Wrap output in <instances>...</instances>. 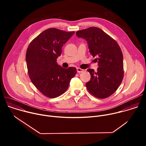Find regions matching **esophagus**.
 <instances>
[{"instance_id":"obj_1","label":"esophagus","mask_w":146,"mask_h":146,"mask_svg":"<svg viewBox=\"0 0 146 146\" xmlns=\"http://www.w3.org/2000/svg\"><path fill=\"white\" fill-rule=\"evenodd\" d=\"M83 71H84V70H83V69H80V68H77V72L78 73H81V72H82Z\"/></svg>"}]
</instances>
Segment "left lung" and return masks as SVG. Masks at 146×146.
Segmentation results:
<instances>
[{
  "mask_svg": "<svg viewBox=\"0 0 146 146\" xmlns=\"http://www.w3.org/2000/svg\"><path fill=\"white\" fill-rule=\"evenodd\" d=\"M76 35L87 41L90 52L96 58L98 72L88 69L91 80L86 83L88 91L94 96L104 99L111 95L120 86L123 77V55L113 38L103 30L90 27L78 31Z\"/></svg>",
  "mask_w": 146,
  "mask_h": 146,
  "instance_id": "left-lung-1",
  "label": "left lung"
}]
</instances>
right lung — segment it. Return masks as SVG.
Masks as SVG:
<instances>
[{
  "mask_svg": "<svg viewBox=\"0 0 146 146\" xmlns=\"http://www.w3.org/2000/svg\"><path fill=\"white\" fill-rule=\"evenodd\" d=\"M74 32L50 28L38 35L29 45L26 62L29 76L34 86L44 95L56 98L68 90L76 69L62 68L56 62L62 48Z\"/></svg>",
  "mask_w": 146,
  "mask_h": 146,
  "instance_id": "add662e5",
  "label": "right lung"
}]
</instances>
